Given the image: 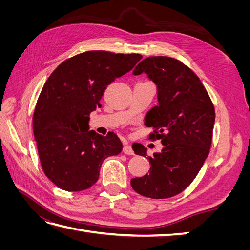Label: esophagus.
<instances>
[{
	"mask_svg": "<svg viewBox=\"0 0 250 250\" xmlns=\"http://www.w3.org/2000/svg\"><path fill=\"white\" fill-rule=\"evenodd\" d=\"M123 152H124L125 154H129V155H132V154H133V150H132V148H131V146L129 145V144H127V143L124 144Z\"/></svg>",
	"mask_w": 250,
	"mask_h": 250,
	"instance_id": "esophagus-1",
	"label": "esophagus"
}]
</instances>
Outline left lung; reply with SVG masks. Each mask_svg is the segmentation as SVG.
Wrapping results in <instances>:
<instances>
[{"label":"left lung","instance_id":"obj_1","mask_svg":"<svg viewBox=\"0 0 250 250\" xmlns=\"http://www.w3.org/2000/svg\"><path fill=\"white\" fill-rule=\"evenodd\" d=\"M142 73L157 86L158 105L146 115L147 125L154 129L149 139L161 140L164 147L148 156L149 173L130 183L145 197L170 198L191 185L209 153L215 107L197 75L175 58L147 57L133 70L134 75ZM132 149L147 156L141 144Z\"/></svg>","mask_w":250,"mask_h":250}]
</instances>
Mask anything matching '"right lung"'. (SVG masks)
I'll return each instance as SVG.
<instances>
[{"instance_id":"1","label":"right lung","mask_w":250,"mask_h":250,"mask_svg":"<svg viewBox=\"0 0 250 250\" xmlns=\"http://www.w3.org/2000/svg\"><path fill=\"white\" fill-rule=\"evenodd\" d=\"M141 54L86 51L53 71L37 99L33 133L42 168L59 188L86 190L99 177L105 158L122 151L117 135L88 130L90 112L101 107L106 86L132 70Z\"/></svg>"}]
</instances>
